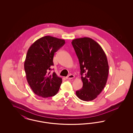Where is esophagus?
<instances>
[{
	"instance_id": "obj_1",
	"label": "esophagus",
	"mask_w": 133,
	"mask_h": 133,
	"mask_svg": "<svg viewBox=\"0 0 133 133\" xmlns=\"http://www.w3.org/2000/svg\"><path fill=\"white\" fill-rule=\"evenodd\" d=\"M74 77H75L74 75H73L72 74H70L68 76H67L66 77V79H73Z\"/></svg>"
}]
</instances>
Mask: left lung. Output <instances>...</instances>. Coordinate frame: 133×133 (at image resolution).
Wrapping results in <instances>:
<instances>
[{
  "mask_svg": "<svg viewBox=\"0 0 133 133\" xmlns=\"http://www.w3.org/2000/svg\"><path fill=\"white\" fill-rule=\"evenodd\" d=\"M72 44L78 58L82 89L76 92L81 100H94L104 88L107 81L109 65L105 53L101 46L88 37L77 38Z\"/></svg>",
  "mask_w": 133,
  "mask_h": 133,
  "instance_id": "8db88e82",
  "label": "left lung"
}]
</instances>
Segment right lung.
<instances>
[{"label":"right lung","mask_w":133,"mask_h":133,"mask_svg":"<svg viewBox=\"0 0 133 133\" xmlns=\"http://www.w3.org/2000/svg\"><path fill=\"white\" fill-rule=\"evenodd\" d=\"M65 43L63 39L45 36L35 41L28 49L24 62L26 79L38 96L47 98L58 93L62 79L50 71L54 65L55 53Z\"/></svg>","instance_id":"add662e5"}]
</instances>
